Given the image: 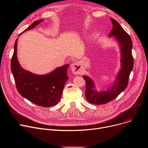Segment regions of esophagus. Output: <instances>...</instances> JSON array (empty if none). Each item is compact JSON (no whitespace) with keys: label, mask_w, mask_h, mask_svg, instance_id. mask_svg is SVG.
<instances>
[{"label":"esophagus","mask_w":148,"mask_h":148,"mask_svg":"<svg viewBox=\"0 0 148 148\" xmlns=\"http://www.w3.org/2000/svg\"><path fill=\"white\" fill-rule=\"evenodd\" d=\"M71 70L73 73L75 74H79L82 71V66L79 62H75L71 65Z\"/></svg>","instance_id":"obj_1"}]
</instances>
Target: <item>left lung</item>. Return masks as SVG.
Returning <instances> with one entry per match:
<instances>
[{"label":"left lung","mask_w":148,"mask_h":148,"mask_svg":"<svg viewBox=\"0 0 148 148\" xmlns=\"http://www.w3.org/2000/svg\"><path fill=\"white\" fill-rule=\"evenodd\" d=\"M110 19L113 27L108 36L115 35L121 45L122 69L113 87L106 92L100 93L95 92L94 82L89 77L85 75L83 77L86 82V98L90 103L97 105L104 104L111 101L127 88L130 74L134 65V59L132 54L133 43L130 36L115 20Z\"/></svg>","instance_id":"8db88e82"}]
</instances>
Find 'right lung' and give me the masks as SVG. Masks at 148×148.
<instances>
[{"mask_svg":"<svg viewBox=\"0 0 148 148\" xmlns=\"http://www.w3.org/2000/svg\"><path fill=\"white\" fill-rule=\"evenodd\" d=\"M42 20L35 21L20 35L33 29ZM17 39L11 58V69L19 94L34 104L48 107L55 106L60 99L65 84L68 79V65L59 67L45 75H37L22 68L17 58Z\"/></svg>","mask_w":148,"mask_h":148,"instance_id":"obj_1","label":"right lung"}]
</instances>
